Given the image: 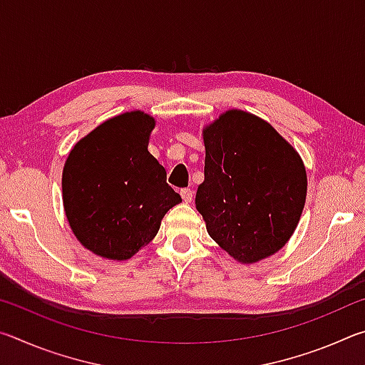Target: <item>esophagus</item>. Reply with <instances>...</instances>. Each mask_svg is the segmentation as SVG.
<instances>
[{
	"instance_id": "1",
	"label": "esophagus",
	"mask_w": 365,
	"mask_h": 365,
	"mask_svg": "<svg viewBox=\"0 0 365 365\" xmlns=\"http://www.w3.org/2000/svg\"><path fill=\"white\" fill-rule=\"evenodd\" d=\"M180 196H182V200H183L185 202H191V201H193V191H191L190 188L180 190Z\"/></svg>"
}]
</instances>
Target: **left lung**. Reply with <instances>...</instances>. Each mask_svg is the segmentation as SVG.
Instances as JSON below:
<instances>
[{
    "mask_svg": "<svg viewBox=\"0 0 365 365\" xmlns=\"http://www.w3.org/2000/svg\"><path fill=\"white\" fill-rule=\"evenodd\" d=\"M202 140L205 182L195 202L209 237L242 264L282 250L306 202L299 154L269 122L240 109L202 128Z\"/></svg>",
    "mask_w": 365,
    "mask_h": 365,
    "instance_id": "8db88e82",
    "label": "left lung"
}]
</instances>
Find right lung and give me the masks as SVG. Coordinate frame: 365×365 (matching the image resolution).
I'll use <instances>...</instances> for the list:
<instances>
[{"instance_id": "right-lung-1", "label": "right lung", "mask_w": 365, "mask_h": 365, "mask_svg": "<svg viewBox=\"0 0 365 365\" xmlns=\"http://www.w3.org/2000/svg\"><path fill=\"white\" fill-rule=\"evenodd\" d=\"M154 119L141 110L108 119L72 148L63 170V202L73 235L95 255L125 261L156 237L182 201L148 151Z\"/></svg>"}]
</instances>
